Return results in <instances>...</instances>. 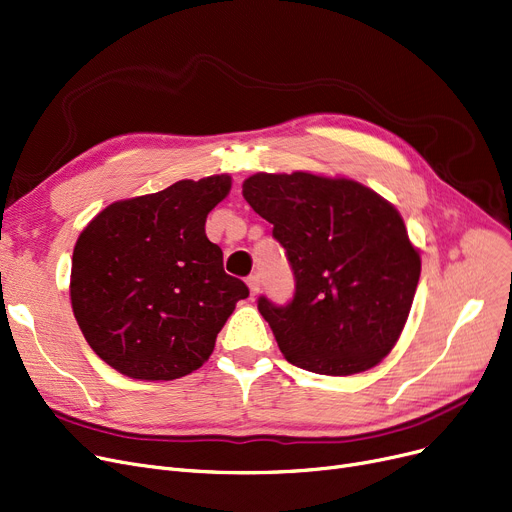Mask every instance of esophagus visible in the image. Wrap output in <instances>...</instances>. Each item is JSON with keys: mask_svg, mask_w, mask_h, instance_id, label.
<instances>
[{"mask_svg": "<svg viewBox=\"0 0 512 512\" xmlns=\"http://www.w3.org/2000/svg\"><path fill=\"white\" fill-rule=\"evenodd\" d=\"M247 284H249L251 297H255V295L259 293V276H249V278H247Z\"/></svg>", "mask_w": 512, "mask_h": 512, "instance_id": "esophagus-1", "label": "esophagus"}]
</instances>
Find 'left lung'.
Here are the masks:
<instances>
[{"label":"left lung","instance_id":"1","mask_svg":"<svg viewBox=\"0 0 512 512\" xmlns=\"http://www.w3.org/2000/svg\"><path fill=\"white\" fill-rule=\"evenodd\" d=\"M274 224L295 274V297H259L284 358L309 372L349 376L379 364L406 326L420 253L399 211L349 177L255 173L242 184Z\"/></svg>","mask_w":512,"mask_h":512}]
</instances>
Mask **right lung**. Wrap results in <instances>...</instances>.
I'll list each match as a JSON object with an SVG mask.
<instances>
[{
  "label": "right lung",
  "instance_id": "add662e5",
  "mask_svg": "<svg viewBox=\"0 0 512 512\" xmlns=\"http://www.w3.org/2000/svg\"><path fill=\"white\" fill-rule=\"evenodd\" d=\"M228 173L182 180L102 209L73 251L71 305L85 341L138 381H173L201 368L240 299L242 280L205 234L228 196Z\"/></svg>",
  "mask_w": 512,
  "mask_h": 512
}]
</instances>
